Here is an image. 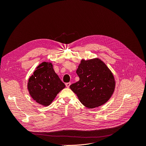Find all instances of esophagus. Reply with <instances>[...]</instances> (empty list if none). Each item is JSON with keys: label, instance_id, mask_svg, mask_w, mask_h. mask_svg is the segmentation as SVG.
<instances>
[{"label": "esophagus", "instance_id": "34e87169", "mask_svg": "<svg viewBox=\"0 0 146 146\" xmlns=\"http://www.w3.org/2000/svg\"><path fill=\"white\" fill-rule=\"evenodd\" d=\"M70 85H71V83H70V82H67V83L66 84V87H67V88H69Z\"/></svg>", "mask_w": 146, "mask_h": 146}]
</instances>
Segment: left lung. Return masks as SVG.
Listing matches in <instances>:
<instances>
[{"label": "left lung", "instance_id": "left-lung-1", "mask_svg": "<svg viewBox=\"0 0 146 146\" xmlns=\"http://www.w3.org/2000/svg\"><path fill=\"white\" fill-rule=\"evenodd\" d=\"M76 73L79 80L70 86L79 101L92 109L104 105L114 92V75L100 59L80 61Z\"/></svg>", "mask_w": 146, "mask_h": 146}]
</instances>
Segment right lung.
I'll use <instances>...</instances> for the list:
<instances>
[{"instance_id":"obj_1","label":"right lung","mask_w":146,"mask_h":146,"mask_svg":"<svg viewBox=\"0 0 146 146\" xmlns=\"http://www.w3.org/2000/svg\"><path fill=\"white\" fill-rule=\"evenodd\" d=\"M27 87L32 99L38 104L47 106L66 85L54 71L52 63L42 62L30 76Z\"/></svg>"}]
</instances>
